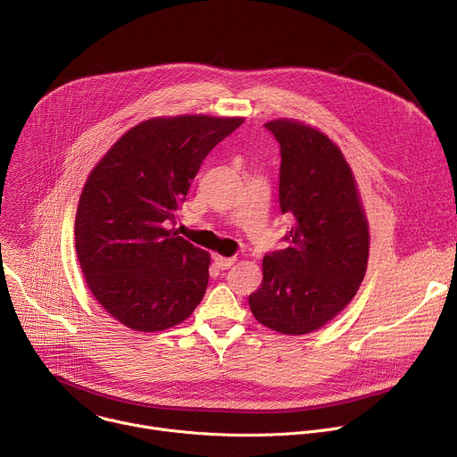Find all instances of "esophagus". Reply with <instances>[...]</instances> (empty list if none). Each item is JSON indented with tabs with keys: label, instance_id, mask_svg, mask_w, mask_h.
<instances>
[{
	"label": "esophagus",
	"instance_id": "esophagus-1",
	"mask_svg": "<svg viewBox=\"0 0 457 457\" xmlns=\"http://www.w3.org/2000/svg\"><path fill=\"white\" fill-rule=\"evenodd\" d=\"M213 264L219 270H228L235 264V258L233 256H220V254H213Z\"/></svg>",
	"mask_w": 457,
	"mask_h": 457
}]
</instances>
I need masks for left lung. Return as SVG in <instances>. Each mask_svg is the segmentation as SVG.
<instances>
[{
    "label": "left lung",
    "instance_id": "obj_1",
    "mask_svg": "<svg viewBox=\"0 0 457 457\" xmlns=\"http://www.w3.org/2000/svg\"><path fill=\"white\" fill-rule=\"evenodd\" d=\"M264 126L280 145L278 199L293 226L287 247L264 256L249 307L266 328L296 337L320 329L356 295L369 228L353 171L328 136L289 119Z\"/></svg>",
    "mask_w": 457,
    "mask_h": 457
}]
</instances>
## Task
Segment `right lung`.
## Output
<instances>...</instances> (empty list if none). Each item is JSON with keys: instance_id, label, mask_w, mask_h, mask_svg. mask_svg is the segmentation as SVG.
<instances>
[{"instance_id": "add662e5", "label": "right lung", "mask_w": 457, "mask_h": 457, "mask_svg": "<svg viewBox=\"0 0 457 457\" xmlns=\"http://www.w3.org/2000/svg\"><path fill=\"white\" fill-rule=\"evenodd\" d=\"M242 117H155L92 170L76 215V251L96 300L126 328L162 331L206 293L210 253L179 237L177 212L206 155Z\"/></svg>"}]
</instances>
